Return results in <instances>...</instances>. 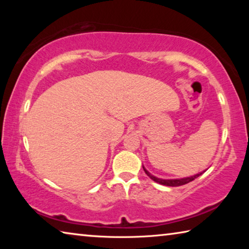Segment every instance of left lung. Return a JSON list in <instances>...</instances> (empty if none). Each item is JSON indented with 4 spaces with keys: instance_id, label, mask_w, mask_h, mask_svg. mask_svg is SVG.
I'll use <instances>...</instances> for the list:
<instances>
[{
    "instance_id": "left-lung-1",
    "label": "left lung",
    "mask_w": 249,
    "mask_h": 249,
    "mask_svg": "<svg viewBox=\"0 0 249 249\" xmlns=\"http://www.w3.org/2000/svg\"><path fill=\"white\" fill-rule=\"evenodd\" d=\"M142 169L146 172V175L149 177L151 180H154L155 182H157L159 184H163V185H168V187H179V185H183V184H187L189 182H191V181L195 180L197 177L201 176L203 174L204 171H201L200 174H196L195 176H191V177H187V178H181V179H161V178H157V177H155L150 174L148 170L145 169V167L142 166Z\"/></svg>"
}]
</instances>
